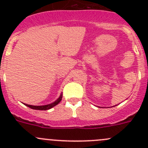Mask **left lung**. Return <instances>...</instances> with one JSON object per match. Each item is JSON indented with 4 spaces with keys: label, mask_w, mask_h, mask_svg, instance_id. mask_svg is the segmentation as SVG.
I'll use <instances>...</instances> for the list:
<instances>
[{
    "label": "left lung",
    "mask_w": 148,
    "mask_h": 148,
    "mask_svg": "<svg viewBox=\"0 0 148 148\" xmlns=\"http://www.w3.org/2000/svg\"><path fill=\"white\" fill-rule=\"evenodd\" d=\"M114 106H117V105H114Z\"/></svg>",
    "instance_id": "8db88e82"
}]
</instances>
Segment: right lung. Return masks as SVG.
I'll return each mask as SVG.
<instances>
[{
    "instance_id": "1",
    "label": "right lung",
    "mask_w": 148,
    "mask_h": 148,
    "mask_svg": "<svg viewBox=\"0 0 148 148\" xmlns=\"http://www.w3.org/2000/svg\"><path fill=\"white\" fill-rule=\"evenodd\" d=\"M62 93H61L60 96L59 97L56 99V101H54L53 102L51 103V104H46V105H41V106H34V105H30V104H24L25 105L27 106V107H30V108L33 109V110H49V109L52 108V107H55L56 105H57L59 102L62 101Z\"/></svg>"
}]
</instances>
